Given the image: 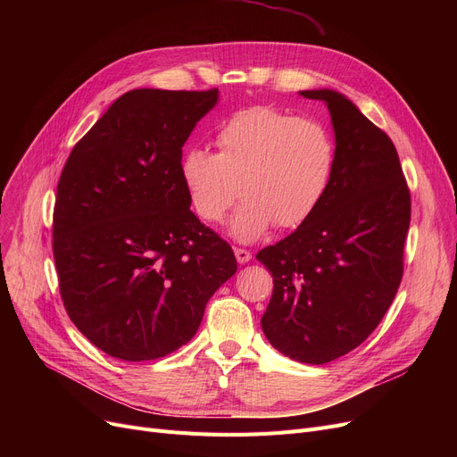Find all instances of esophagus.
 <instances>
[{
	"instance_id": "esophagus-1",
	"label": "esophagus",
	"mask_w": 457,
	"mask_h": 457,
	"mask_svg": "<svg viewBox=\"0 0 457 457\" xmlns=\"http://www.w3.org/2000/svg\"><path fill=\"white\" fill-rule=\"evenodd\" d=\"M235 257L238 262H241V265H245V262H248L252 259V253L245 248H235Z\"/></svg>"
}]
</instances>
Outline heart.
Returning <instances> with one entry per match:
<instances>
[{"mask_svg":"<svg viewBox=\"0 0 457 457\" xmlns=\"http://www.w3.org/2000/svg\"><path fill=\"white\" fill-rule=\"evenodd\" d=\"M219 154L192 146L179 161V179L202 220L220 224L237 196L231 220L241 243L257 241L274 224H303L322 204L335 172V140L313 118L253 105L228 116L214 135Z\"/></svg>","mask_w":457,"mask_h":457,"instance_id":"obj_1","label":"heart"}]
</instances>
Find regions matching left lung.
<instances>
[{
    "mask_svg": "<svg viewBox=\"0 0 457 457\" xmlns=\"http://www.w3.org/2000/svg\"><path fill=\"white\" fill-rule=\"evenodd\" d=\"M300 94L328 105L337 157L319 209L257 253L274 278L261 326L283 355L324 365L361 345L391 307L411 196L393 140L346 96Z\"/></svg>",
    "mask_w": 457,
    "mask_h": 457,
    "instance_id": "left-lung-1",
    "label": "left lung"
}]
</instances>
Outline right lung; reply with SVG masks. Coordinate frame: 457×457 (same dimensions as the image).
I'll list each match as a JSON object with an SVG mask.
<instances>
[{"label":"right lung","instance_id":"add662e5","mask_svg":"<svg viewBox=\"0 0 457 457\" xmlns=\"http://www.w3.org/2000/svg\"><path fill=\"white\" fill-rule=\"evenodd\" d=\"M219 90L135 88L71 150L57 185L54 259L70 320L124 361L195 337L237 272L231 246L190 211L181 148Z\"/></svg>","mask_w":457,"mask_h":457}]
</instances>
